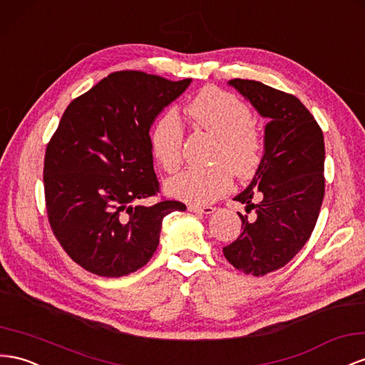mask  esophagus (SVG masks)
Instances as JSON below:
<instances>
[{
	"instance_id": "obj_1",
	"label": "esophagus",
	"mask_w": 365,
	"mask_h": 365,
	"mask_svg": "<svg viewBox=\"0 0 365 365\" xmlns=\"http://www.w3.org/2000/svg\"><path fill=\"white\" fill-rule=\"evenodd\" d=\"M187 210L189 212H193V213H202V215H212L216 209L212 205H195V204H190L189 207H187Z\"/></svg>"
}]
</instances>
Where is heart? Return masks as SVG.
<instances>
[{
  "label": "heart",
  "instance_id": "1",
  "mask_svg": "<svg viewBox=\"0 0 365 365\" xmlns=\"http://www.w3.org/2000/svg\"><path fill=\"white\" fill-rule=\"evenodd\" d=\"M192 120L218 140L210 169H187L165 181V192L190 204H209L233 187V170L250 176L262 158V138L253 127L249 104L220 88H205L187 107ZM184 130L175 109L164 110L150 127L149 145L153 158L165 172L182 163Z\"/></svg>",
  "mask_w": 365,
  "mask_h": 365
}]
</instances>
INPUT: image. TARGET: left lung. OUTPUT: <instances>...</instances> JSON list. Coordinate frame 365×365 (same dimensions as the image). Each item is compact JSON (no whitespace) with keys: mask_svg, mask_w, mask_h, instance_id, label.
I'll use <instances>...</instances> for the list:
<instances>
[{"mask_svg":"<svg viewBox=\"0 0 365 365\" xmlns=\"http://www.w3.org/2000/svg\"><path fill=\"white\" fill-rule=\"evenodd\" d=\"M269 123L264 155L252 182L235 196L245 204L242 233L224 247L238 270L262 277L293 259L318 221L324 200V136L321 127L297 96L252 80H230ZM259 199V203H255Z\"/></svg>","mask_w":365,"mask_h":365,"instance_id":"left-lung-1","label":"left lung"}]
</instances>
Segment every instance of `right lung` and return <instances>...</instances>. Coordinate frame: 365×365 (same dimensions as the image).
Segmentation results:
<instances>
[{"instance_id": "add662e5", "label": "right lung", "mask_w": 365, "mask_h": 365, "mask_svg": "<svg viewBox=\"0 0 365 365\" xmlns=\"http://www.w3.org/2000/svg\"><path fill=\"white\" fill-rule=\"evenodd\" d=\"M192 80L136 71L110 73L67 106L47 144L48 222L63 249L98 277L120 278L149 262L163 220L180 201L138 204L160 192L149 132Z\"/></svg>"}]
</instances>
